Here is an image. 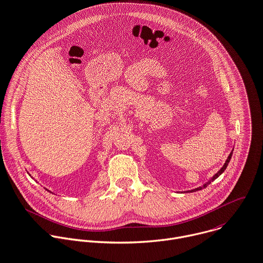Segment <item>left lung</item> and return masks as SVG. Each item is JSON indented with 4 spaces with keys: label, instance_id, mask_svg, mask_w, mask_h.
I'll return each instance as SVG.
<instances>
[{
    "label": "left lung",
    "instance_id": "1",
    "mask_svg": "<svg viewBox=\"0 0 263 263\" xmlns=\"http://www.w3.org/2000/svg\"><path fill=\"white\" fill-rule=\"evenodd\" d=\"M234 151V149H233ZM233 151H232V153L230 154V156L228 157V159H227V161H226V163H224V165L222 166V168L208 181V182H206L204 185H202V186H199V187H197V189H195V190H192V191H189L187 193H194V192H198V191H201V190H203V189H205V187H207V185L208 184H210L211 183V181H214L217 177H219L223 172H224V170L227 169V167H228V165H229V163H230V161H231V159H232V156H233Z\"/></svg>",
    "mask_w": 263,
    "mask_h": 263
}]
</instances>
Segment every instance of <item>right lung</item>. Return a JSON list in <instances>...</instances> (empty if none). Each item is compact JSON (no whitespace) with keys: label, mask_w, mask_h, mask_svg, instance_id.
I'll return each instance as SVG.
<instances>
[{"label":"right lung","mask_w":263,"mask_h":263,"mask_svg":"<svg viewBox=\"0 0 263 263\" xmlns=\"http://www.w3.org/2000/svg\"><path fill=\"white\" fill-rule=\"evenodd\" d=\"M46 191H48V190H47V189H46ZM48 192H50V191H48ZM50 193H51V192H50Z\"/></svg>","instance_id":"1"}]
</instances>
